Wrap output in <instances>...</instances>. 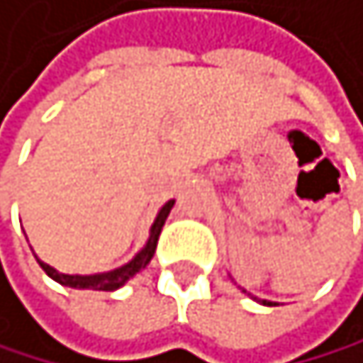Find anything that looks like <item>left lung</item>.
I'll use <instances>...</instances> for the list:
<instances>
[{
	"label": "left lung",
	"mask_w": 363,
	"mask_h": 363,
	"mask_svg": "<svg viewBox=\"0 0 363 363\" xmlns=\"http://www.w3.org/2000/svg\"><path fill=\"white\" fill-rule=\"evenodd\" d=\"M243 292H245V290H243ZM250 296H252V294H250ZM252 299H257V296H252ZM257 301H259V303H263V306H277L274 301H267V299H257Z\"/></svg>",
	"instance_id": "left-lung-1"
}]
</instances>
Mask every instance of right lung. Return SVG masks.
I'll use <instances>...</instances> for the list:
<instances>
[{
  "label": "right lung",
  "mask_w": 363,
  "mask_h": 363,
  "mask_svg": "<svg viewBox=\"0 0 363 363\" xmlns=\"http://www.w3.org/2000/svg\"><path fill=\"white\" fill-rule=\"evenodd\" d=\"M174 203H176V201H167V203L158 209V214H156L154 223H151V230H149L147 243L135 252V257H133L131 261H127L125 265L113 267V270H108V272H96V274H64V272L55 270L53 265H48V263H44L42 259H38V255H35V259H38V263L42 265V270H44L50 279H53V281H57L60 286L75 288V290H104V292H113V290H118V288L125 286L131 277H135L140 270H145V267L149 265V261L154 259L158 236H160V232H162V225H164L167 216H169ZM30 250H33V247H30Z\"/></svg>",
  "instance_id": "1"
}]
</instances>
